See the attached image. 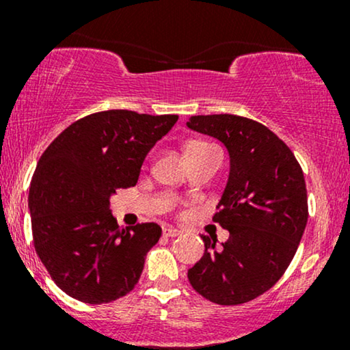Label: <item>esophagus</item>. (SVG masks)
<instances>
[{"label": "esophagus", "instance_id": "34e87169", "mask_svg": "<svg viewBox=\"0 0 350 350\" xmlns=\"http://www.w3.org/2000/svg\"><path fill=\"white\" fill-rule=\"evenodd\" d=\"M163 235L164 237H178L180 235V230L174 227H163Z\"/></svg>", "mask_w": 350, "mask_h": 350}]
</instances>
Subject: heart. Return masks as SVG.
I'll return each instance as SVG.
<instances>
[{
    "label": "heart",
    "instance_id": "heart-1",
    "mask_svg": "<svg viewBox=\"0 0 350 350\" xmlns=\"http://www.w3.org/2000/svg\"><path fill=\"white\" fill-rule=\"evenodd\" d=\"M207 150H211V144L204 142H189L186 144V148H184V152H186V156H189V154H199V152L207 151Z\"/></svg>",
    "mask_w": 350,
    "mask_h": 350
}]
</instances>
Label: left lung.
<instances>
[{"label":"left lung","mask_w":350,"mask_h":350,"mask_svg":"<svg viewBox=\"0 0 350 350\" xmlns=\"http://www.w3.org/2000/svg\"><path fill=\"white\" fill-rule=\"evenodd\" d=\"M191 130L214 136L230 154V174L219 212L212 217L230 237L200 235L204 256L187 271L199 295L235 306L263 295L290 267L308 222L303 170L284 142L255 120L237 115H198Z\"/></svg>","instance_id":"left-lung-1"}]
</instances>
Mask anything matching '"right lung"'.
<instances>
[{
  "label": "right lung",
  "instance_id": "right-lung-1",
  "mask_svg": "<svg viewBox=\"0 0 350 350\" xmlns=\"http://www.w3.org/2000/svg\"><path fill=\"white\" fill-rule=\"evenodd\" d=\"M178 118L97 111L67 126L42 152L29 189L33 242L51 278L72 298L111 303L138 283L161 227H118L110 196L138 183L146 154Z\"/></svg>",
  "mask_w": 350,
  "mask_h": 350
}]
</instances>
